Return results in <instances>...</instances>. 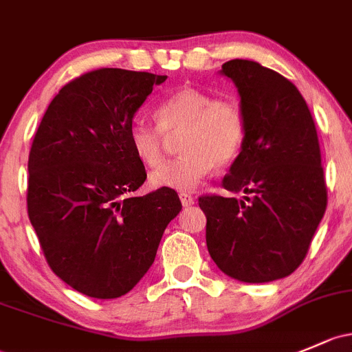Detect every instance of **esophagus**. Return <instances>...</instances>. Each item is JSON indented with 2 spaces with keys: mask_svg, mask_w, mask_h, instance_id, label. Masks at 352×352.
<instances>
[{
  "mask_svg": "<svg viewBox=\"0 0 352 352\" xmlns=\"http://www.w3.org/2000/svg\"><path fill=\"white\" fill-rule=\"evenodd\" d=\"M179 197H180V202H182V206L184 207H188V206H192L194 204V197H192L190 194H179Z\"/></svg>",
  "mask_w": 352,
  "mask_h": 352,
  "instance_id": "esophagus-1",
  "label": "esophagus"
}]
</instances>
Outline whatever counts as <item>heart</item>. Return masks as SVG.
Instances as JSON below:
<instances>
[{
  "instance_id": "b5f03b06",
  "label": "heart",
  "mask_w": 352,
  "mask_h": 352,
  "mask_svg": "<svg viewBox=\"0 0 352 352\" xmlns=\"http://www.w3.org/2000/svg\"><path fill=\"white\" fill-rule=\"evenodd\" d=\"M157 123L136 120L129 126V143L140 162L158 166L165 160L166 140L180 135L177 160L151 172L150 184L179 192L194 190L212 168L231 165L241 153L248 120L241 102L231 96L214 98L194 86L177 89L157 108Z\"/></svg>"
}]
</instances>
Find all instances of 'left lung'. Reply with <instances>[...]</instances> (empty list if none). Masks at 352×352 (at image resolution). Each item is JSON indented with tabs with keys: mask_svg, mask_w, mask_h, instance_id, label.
Returning a JSON list of instances; mask_svg holds the SVG:
<instances>
[{
	"mask_svg": "<svg viewBox=\"0 0 352 352\" xmlns=\"http://www.w3.org/2000/svg\"><path fill=\"white\" fill-rule=\"evenodd\" d=\"M221 72L238 87L248 120L223 187L244 197H199L207 250L231 278L273 282L302 265L327 207L319 136L305 99L282 74L243 58Z\"/></svg>",
	"mask_w": 352,
	"mask_h": 352,
	"instance_id": "left-lung-1",
	"label": "left lung"
}]
</instances>
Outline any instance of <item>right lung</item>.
Instances as JSON below:
<instances>
[{"mask_svg":"<svg viewBox=\"0 0 352 352\" xmlns=\"http://www.w3.org/2000/svg\"><path fill=\"white\" fill-rule=\"evenodd\" d=\"M165 79L124 69L76 77L50 102L30 148V223L52 272L87 297L128 294L182 209L172 188L133 197L146 172L129 126Z\"/></svg>","mask_w":352,"mask_h":352,"instance_id":"obj_1","label":"right lung"}]
</instances>
